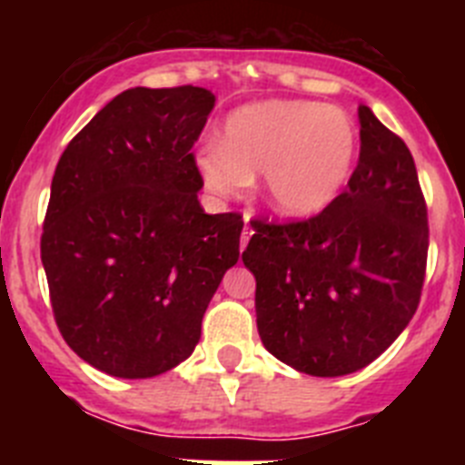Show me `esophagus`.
I'll return each instance as SVG.
<instances>
[{"instance_id":"1","label":"esophagus","mask_w":465,"mask_h":465,"mask_svg":"<svg viewBox=\"0 0 465 465\" xmlns=\"http://www.w3.org/2000/svg\"><path fill=\"white\" fill-rule=\"evenodd\" d=\"M253 235V225H252V213L246 212L244 213V232H242V242H240V246L242 249H244L246 246V242H249V237Z\"/></svg>"}]
</instances>
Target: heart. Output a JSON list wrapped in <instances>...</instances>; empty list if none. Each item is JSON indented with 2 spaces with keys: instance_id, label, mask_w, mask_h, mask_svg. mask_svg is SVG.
<instances>
[{
  "instance_id": "heart-1",
  "label": "heart",
  "mask_w": 465,
  "mask_h": 465,
  "mask_svg": "<svg viewBox=\"0 0 465 465\" xmlns=\"http://www.w3.org/2000/svg\"><path fill=\"white\" fill-rule=\"evenodd\" d=\"M359 134L342 109L314 102H262L230 116L223 143H207L197 165L209 188L240 195L265 174L274 212L307 219L323 212L347 183Z\"/></svg>"
}]
</instances>
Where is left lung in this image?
Returning a JSON list of instances; mask_svg holds the SVG:
<instances>
[{"instance_id":"left-lung-1","label":"left lung","mask_w":465,"mask_h":465,"mask_svg":"<svg viewBox=\"0 0 465 465\" xmlns=\"http://www.w3.org/2000/svg\"><path fill=\"white\" fill-rule=\"evenodd\" d=\"M359 121L347 191L310 219H253L242 253L256 277L262 344L314 377L372 363L408 326L424 289L429 212L412 153L368 106Z\"/></svg>"}]
</instances>
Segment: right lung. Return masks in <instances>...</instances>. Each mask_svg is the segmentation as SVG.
<instances>
[{
	"label": "right lung",
	"instance_id": "1",
	"mask_svg": "<svg viewBox=\"0 0 465 465\" xmlns=\"http://www.w3.org/2000/svg\"><path fill=\"white\" fill-rule=\"evenodd\" d=\"M213 94L130 88L67 143L53 174L41 262L64 342L123 380L163 375L200 342L240 258L242 213H204L193 146Z\"/></svg>",
	"mask_w": 465,
	"mask_h": 465
}]
</instances>
